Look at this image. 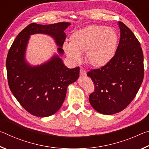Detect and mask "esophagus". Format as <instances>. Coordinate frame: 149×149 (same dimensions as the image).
I'll use <instances>...</instances> for the list:
<instances>
[{
  "label": "esophagus",
  "instance_id": "esophagus-1",
  "mask_svg": "<svg viewBox=\"0 0 149 149\" xmlns=\"http://www.w3.org/2000/svg\"><path fill=\"white\" fill-rule=\"evenodd\" d=\"M87 75V73H86V72L85 71V70L83 69V68H81L80 69V75L81 77H84V76H85V75Z\"/></svg>",
  "mask_w": 149,
  "mask_h": 149
}]
</instances>
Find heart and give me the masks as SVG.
Here are the masks:
<instances>
[{
	"mask_svg": "<svg viewBox=\"0 0 149 149\" xmlns=\"http://www.w3.org/2000/svg\"><path fill=\"white\" fill-rule=\"evenodd\" d=\"M118 45V35L114 29L91 25L73 33L70 43L65 42L62 48L73 62L81 61V53L85 52L88 64L95 68H102L114 58Z\"/></svg>",
	"mask_w": 149,
	"mask_h": 149,
	"instance_id": "b5f03b06",
	"label": "heart"
}]
</instances>
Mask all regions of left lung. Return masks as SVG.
<instances>
[{
	"label": "left lung",
	"instance_id": "8db88e82",
	"mask_svg": "<svg viewBox=\"0 0 149 149\" xmlns=\"http://www.w3.org/2000/svg\"><path fill=\"white\" fill-rule=\"evenodd\" d=\"M118 25L120 39L114 58L101 69L87 73L95 86V92L89 96L90 104L98 112L106 115L120 112L130 104L144 76L139 42L124 24L119 22Z\"/></svg>",
	"mask_w": 149,
	"mask_h": 149
}]
</instances>
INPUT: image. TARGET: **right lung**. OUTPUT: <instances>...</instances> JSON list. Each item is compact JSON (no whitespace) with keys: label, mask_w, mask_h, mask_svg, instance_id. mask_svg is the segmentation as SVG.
Listing matches in <instances>:
<instances>
[{"label":"right lung","mask_w":149,"mask_h":149,"mask_svg":"<svg viewBox=\"0 0 149 149\" xmlns=\"http://www.w3.org/2000/svg\"><path fill=\"white\" fill-rule=\"evenodd\" d=\"M70 25L65 22L29 24L17 35L9 50L6 63L9 87L22 107L35 116L55 114L64 101L68 85L79 78V68L70 69L61 58L64 31ZM35 34L49 35L58 47L57 54L38 65H30L26 59L30 36Z\"/></svg>","instance_id":"add662e5"}]
</instances>
